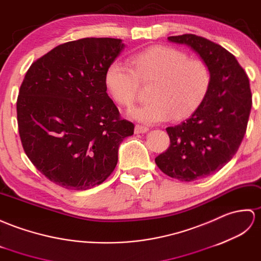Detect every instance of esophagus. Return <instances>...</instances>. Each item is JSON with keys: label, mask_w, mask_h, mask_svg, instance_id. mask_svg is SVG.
<instances>
[{"label": "esophagus", "mask_w": 261, "mask_h": 261, "mask_svg": "<svg viewBox=\"0 0 261 261\" xmlns=\"http://www.w3.org/2000/svg\"><path fill=\"white\" fill-rule=\"evenodd\" d=\"M146 132H148V127L143 126V125H136L135 126L136 134H141V133H146Z\"/></svg>", "instance_id": "1"}]
</instances>
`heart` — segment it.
Here are the masks:
<instances>
[{"label": "heart", "instance_id": "b5f03b06", "mask_svg": "<svg viewBox=\"0 0 261 261\" xmlns=\"http://www.w3.org/2000/svg\"><path fill=\"white\" fill-rule=\"evenodd\" d=\"M134 70L115 61L108 67L106 86L119 105L135 102L141 83H153L150 101L132 109L129 115L144 123L169 118L181 120L192 115L203 101L211 84L210 69L203 61L190 59L185 52L165 45L148 48L132 58Z\"/></svg>", "mask_w": 261, "mask_h": 261}]
</instances>
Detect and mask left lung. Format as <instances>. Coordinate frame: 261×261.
<instances>
[{
	"instance_id": "1",
	"label": "left lung",
	"mask_w": 261,
	"mask_h": 261,
	"mask_svg": "<svg viewBox=\"0 0 261 261\" xmlns=\"http://www.w3.org/2000/svg\"><path fill=\"white\" fill-rule=\"evenodd\" d=\"M167 39L192 48L211 73L203 101L189 119L167 127L171 144L155 159L164 174L191 182L222 169L237 153L252 106L250 84L236 57L221 45L195 34Z\"/></svg>"
}]
</instances>
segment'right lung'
<instances>
[{
  "instance_id": "1",
  "label": "right lung",
  "mask_w": 261,
  "mask_h": 261,
  "mask_svg": "<svg viewBox=\"0 0 261 261\" xmlns=\"http://www.w3.org/2000/svg\"><path fill=\"white\" fill-rule=\"evenodd\" d=\"M120 39L84 38L58 45L29 68L16 101L22 146L32 164L62 188L101 184L134 134L106 92Z\"/></svg>"
}]
</instances>
